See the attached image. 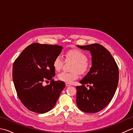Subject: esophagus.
Listing matches in <instances>:
<instances>
[{
  "label": "esophagus",
  "mask_w": 133,
  "mask_h": 133,
  "mask_svg": "<svg viewBox=\"0 0 133 133\" xmlns=\"http://www.w3.org/2000/svg\"><path fill=\"white\" fill-rule=\"evenodd\" d=\"M66 85L67 87H69V86H71V84H70L69 83H66Z\"/></svg>",
  "instance_id": "1"
}]
</instances>
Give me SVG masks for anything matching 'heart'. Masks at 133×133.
Masks as SVG:
<instances>
[{
  "instance_id": "1",
  "label": "heart",
  "mask_w": 133,
  "mask_h": 133,
  "mask_svg": "<svg viewBox=\"0 0 133 133\" xmlns=\"http://www.w3.org/2000/svg\"><path fill=\"white\" fill-rule=\"evenodd\" d=\"M66 61L74 62L70 72H62L58 76V79L66 83H72L79 78V72L85 73L89 67V63L87 61V56L82 51L79 49H71L65 53ZM53 67L56 71H60L63 67L64 60L62 56H56L53 61Z\"/></svg>"
}]
</instances>
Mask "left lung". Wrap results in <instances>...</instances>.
Returning <instances> with one entry per match:
<instances>
[{
	"mask_svg": "<svg viewBox=\"0 0 133 133\" xmlns=\"http://www.w3.org/2000/svg\"><path fill=\"white\" fill-rule=\"evenodd\" d=\"M89 50L92 56V66L77 86V106L81 111L95 113L108 105L116 91L119 70L115 59L105 47L97 43L78 46ZM89 87L88 89L85 86Z\"/></svg>",
	"mask_w": 133,
	"mask_h": 133,
	"instance_id": "8db88e82",
	"label": "left lung"
}]
</instances>
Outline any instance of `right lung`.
Returning a JSON list of instances; mask_svg holds the SVG:
<instances>
[{
	"label": "right lung",
	"mask_w": 133,
	"mask_h": 133,
	"mask_svg": "<svg viewBox=\"0 0 133 133\" xmlns=\"http://www.w3.org/2000/svg\"><path fill=\"white\" fill-rule=\"evenodd\" d=\"M63 47L34 43L25 49L14 61L12 78L16 91L27 109L39 114L51 110L64 88V82L54 81L53 61ZM50 80L49 85L43 83Z\"/></svg>",
	"instance_id": "right-lung-1"
}]
</instances>
